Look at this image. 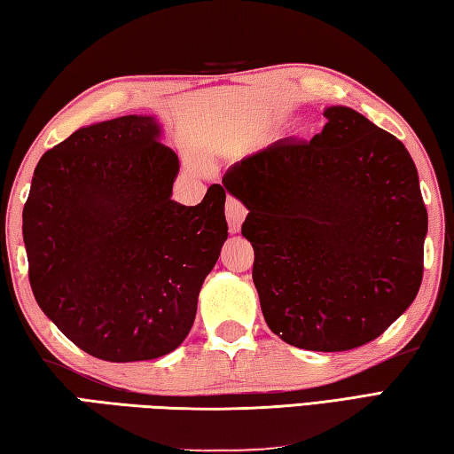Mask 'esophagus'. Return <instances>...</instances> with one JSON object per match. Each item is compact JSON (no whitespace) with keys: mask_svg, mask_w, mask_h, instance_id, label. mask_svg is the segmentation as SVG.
<instances>
[{"mask_svg":"<svg viewBox=\"0 0 454 454\" xmlns=\"http://www.w3.org/2000/svg\"><path fill=\"white\" fill-rule=\"evenodd\" d=\"M246 214H248V210H246V206L238 199H234V196H228V200H226V218H228L230 234H236L238 230H240L242 222L246 218Z\"/></svg>","mask_w":454,"mask_h":454,"instance_id":"1","label":"esophagus"}]
</instances>
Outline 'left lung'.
Instances as JSON below:
<instances>
[{"label": "left lung", "mask_w": 454, "mask_h": 454, "mask_svg": "<svg viewBox=\"0 0 454 454\" xmlns=\"http://www.w3.org/2000/svg\"><path fill=\"white\" fill-rule=\"evenodd\" d=\"M311 141L282 138L226 170L268 327L311 351L373 341L417 298L427 208L405 145L349 106Z\"/></svg>", "instance_id": "8db88e82"}]
</instances>
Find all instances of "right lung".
<instances>
[{"mask_svg": "<svg viewBox=\"0 0 454 454\" xmlns=\"http://www.w3.org/2000/svg\"><path fill=\"white\" fill-rule=\"evenodd\" d=\"M153 117L127 114L47 151L23 206L29 284L65 337L113 364L156 359L191 332L228 238L226 191L170 200L178 156Z\"/></svg>", "mask_w": 454, "mask_h": 454, "instance_id": "add662e5", "label": "right lung"}]
</instances>
